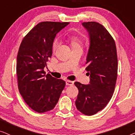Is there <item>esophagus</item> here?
Returning a JSON list of instances; mask_svg holds the SVG:
<instances>
[{
	"instance_id": "obj_1",
	"label": "esophagus",
	"mask_w": 135,
	"mask_h": 135,
	"mask_svg": "<svg viewBox=\"0 0 135 135\" xmlns=\"http://www.w3.org/2000/svg\"><path fill=\"white\" fill-rule=\"evenodd\" d=\"M73 84H74L73 81H69V80L66 81V85H67V86H73Z\"/></svg>"
}]
</instances>
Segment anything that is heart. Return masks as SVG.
I'll list each match as a JSON object with an SVG mask.
<instances>
[{"label":"heart","instance_id":"obj_1","mask_svg":"<svg viewBox=\"0 0 135 135\" xmlns=\"http://www.w3.org/2000/svg\"><path fill=\"white\" fill-rule=\"evenodd\" d=\"M71 45L73 48H75V47H81V45H82L83 41L81 40V39L79 38L78 37H73L72 38L71 40ZM58 46V41L57 40H55L53 42L52 44V48L54 50H55L57 48V47Z\"/></svg>","mask_w":135,"mask_h":135}]
</instances>
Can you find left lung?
I'll use <instances>...</instances> for the list:
<instances>
[{
    "label": "left lung",
    "instance_id": "1",
    "mask_svg": "<svg viewBox=\"0 0 135 135\" xmlns=\"http://www.w3.org/2000/svg\"><path fill=\"white\" fill-rule=\"evenodd\" d=\"M82 24L90 37L86 62L90 84L75 83L79 90L75 104L83 114L92 115L103 109L113 95L118 68L117 49L114 40L103 25L94 21Z\"/></svg>",
    "mask_w": 135,
    "mask_h": 135
}]
</instances>
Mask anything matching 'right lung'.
I'll return each mask as SVG.
<instances>
[{
  "instance_id": "add662e5",
  "label": "right lung",
  "mask_w": 135,
  "mask_h": 135,
  "mask_svg": "<svg viewBox=\"0 0 135 135\" xmlns=\"http://www.w3.org/2000/svg\"><path fill=\"white\" fill-rule=\"evenodd\" d=\"M69 22H40L24 37L17 56L16 75L20 94L34 111L54 109L65 86V81L46 75L44 68L51 58L56 34Z\"/></svg>"
}]
</instances>
